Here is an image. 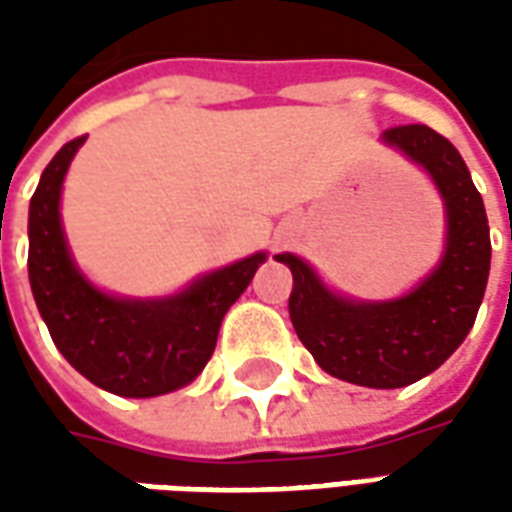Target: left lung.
<instances>
[{
	"label": "left lung",
	"mask_w": 512,
	"mask_h": 512,
	"mask_svg": "<svg viewBox=\"0 0 512 512\" xmlns=\"http://www.w3.org/2000/svg\"><path fill=\"white\" fill-rule=\"evenodd\" d=\"M381 142L428 172L447 211L439 266L392 301L332 293L301 257L277 255L293 274L288 310L304 348L329 376L370 389L408 386L441 367L466 340L483 304L491 235L480 191L461 153L428 126L386 128Z\"/></svg>",
	"instance_id": "1"
}]
</instances>
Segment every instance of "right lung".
<instances>
[{
    "mask_svg": "<svg viewBox=\"0 0 512 512\" xmlns=\"http://www.w3.org/2000/svg\"><path fill=\"white\" fill-rule=\"evenodd\" d=\"M87 136L62 145L29 200V285L60 354L87 381L120 397H156L191 384L208 365L224 312L266 252L194 279L167 299H120L76 268L62 233L60 194Z\"/></svg>",
    "mask_w": 512,
    "mask_h": 512,
    "instance_id": "right-lung-1",
    "label": "right lung"
}]
</instances>
